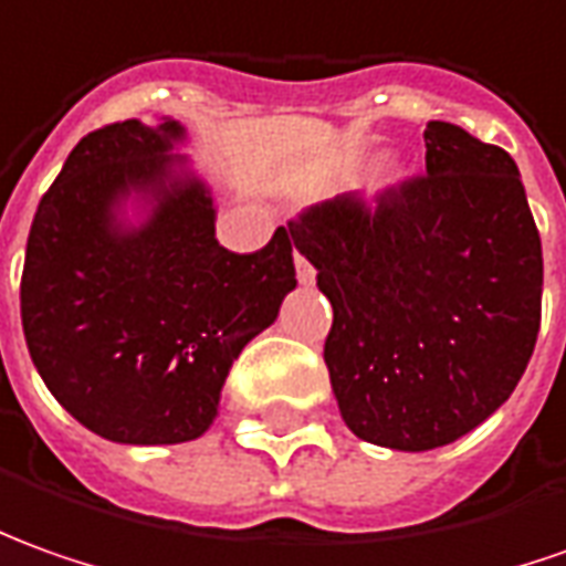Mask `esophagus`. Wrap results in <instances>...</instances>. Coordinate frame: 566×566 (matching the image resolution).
<instances>
[{"instance_id": "1", "label": "esophagus", "mask_w": 566, "mask_h": 566, "mask_svg": "<svg viewBox=\"0 0 566 566\" xmlns=\"http://www.w3.org/2000/svg\"><path fill=\"white\" fill-rule=\"evenodd\" d=\"M294 266H297V282L300 284H313L315 282V269L310 266V260H306V256L294 253Z\"/></svg>"}]
</instances>
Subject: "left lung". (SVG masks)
<instances>
[{"label":"left lung","instance_id":"obj_1","mask_svg":"<svg viewBox=\"0 0 566 566\" xmlns=\"http://www.w3.org/2000/svg\"><path fill=\"white\" fill-rule=\"evenodd\" d=\"M428 172L306 207L291 234L332 300L325 365L365 443L428 452L514 394L542 318V241L517 164L430 120Z\"/></svg>","mask_w":566,"mask_h":566}]
</instances>
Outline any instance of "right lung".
<instances>
[{
  "instance_id": "add662e5",
  "label": "right lung",
  "mask_w": 566,
  "mask_h": 566,
  "mask_svg": "<svg viewBox=\"0 0 566 566\" xmlns=\"http://www.w3.org/2000/svg\"><path fill=\"white\" fill-rule=\"evenodd\" d=\"M179 138L176 120L83 136L27 238L30 359L57 402L114 443L201 437L238 353L297 287L291 226L256 253L219 244L210 191L167 154ZM133 190L153 198V217L123 230L116 207Z\"/></svg>"
}]
</instances>
